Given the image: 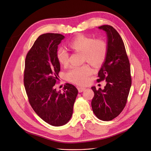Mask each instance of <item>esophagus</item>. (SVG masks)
I'll list each match as a JSON object with an SVG mask.
<instances>
[{
	"instance_id": "34e87169",
	"label": "esophagus",
	"mask_w": 151,
	"mask_h": 151,
	"mask_svg": "<svg viewBox=\"0 0 151 151\" xmlns=\"http://www.w3.org/2000/svg\"><path fill=\"white\" fill-rule=\"evenodd\" d=\"M77 89H78V91L79 93H82V92H83V91L85 90L86 88H82V87H78V88H77Z\"/></svg>"
}]
</instances>
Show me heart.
<instances>
[{
	"label": "heart",
	"mask_w": 151,
	"mask_h": 151,
	"mask_svg": "<svg viewBox=\"0 0 151 151\" xmlns=\"http://www.w3.org/2000/svg\"><path fill=\"white\" fill-rule=\"evenodd\" d=\"M73 50L83 53V60L93 66L101 65L107 57L108 46L105 41L81 35L73 40L69 44ZM59 63L67 65L69 54L66 48L60 47L56 53ZM93 70L86 65L81 66H72L65 74L68 81L78 85H85L88 82L89 76Z\"/></svg>",
	"instance_id": "obj_1"
}]
</instances>
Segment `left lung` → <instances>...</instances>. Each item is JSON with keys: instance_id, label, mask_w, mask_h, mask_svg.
<instances>
[{"instance_id": "1", "label": "left lung", "mask_w": 151, "mask_h": 151, "mask_svg": "<svg viewBox=\"0 0 151 151\" xmlns=\"http://www.w3.org/2000/svg\"><path fill=\"white\" fill-rule=\"evenodd\" d=\"M107 36V57L98 73L97 82L105 81L104 89L91 87L94 96L91 107L94 114L101 120L113 119L124 109L132 85L130 66L124 44L112 26L99 27Z\"/></svg>"}]
</instances>
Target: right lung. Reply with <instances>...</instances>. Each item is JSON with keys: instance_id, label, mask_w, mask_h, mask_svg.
<instances>
[{"instance_id": "add662e5", "label": "right lung", "mask_w": 151, "mask_h": 151, "mask_svg": "<svg viewBox=\"0 0 151 151\" xmlns=\"http://www.w3.org/2000/svg\"><path fill=\"white\" fill-rule=\"evenodd\" d=\"M65 37L59 33H44L35 41L25 61L24 83L32 109L53 126L66 124L71 118L78 94L72 84L66 83L63 92H57L60 65L56 53Z\"/></svg>"}]
</instances>
